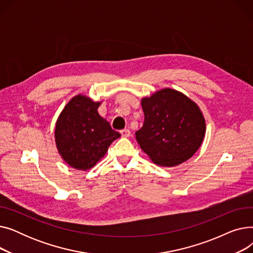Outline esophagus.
Returning <instances> with one entry per match:
<instances>
[{
	"label": "esophagus",
	"mask_w": 253,
	"mask_h": 253,
	"mask_svg": "<svg viewBox=\"0 0 253 253\" xmlns=\"http://www.w3.org/2000/svg\"><path fill=\"white\" fill-rule=\"evenodd\" d=\"M130 134H131V132H130L129 129H123V130H121V135H122L123 137H129Z\"/></svg>",
	"instance_id": "obj_1"
}]
</instances>
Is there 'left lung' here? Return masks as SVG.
<instances>
[{"mask_svg": "<svg viewBox=\"0 0 253 253\" xmlns=\"http://www.w3.org/2000/svg\"><path fill=\"white\" fill-rule=\"evenodd\" d=\"M142 127L135 132L140 149L160 166L173 167L201 147L206 124L198 104L183 93L165 88L141 99Z\"/></svg>", "mask_w": 253, "mask_h": 253, "instance_id": "obj_1", "label": "left lung"}]
</instances>
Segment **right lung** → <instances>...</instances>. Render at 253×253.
Returning <instances> with one entry per match:
<instances>
[{
    "label": "right lung",
    "mask_w": 253,
    "mask_h": 253,
    "mask_svg": "<svg viewBox=\"0 0 253 253\" xmlns=\"http://www.w3.org/2000/svg\"><path fill=\"white\" fill-rule=\"evenodd\" d=\"M101 102L82 94L74 96L60 113L54 131L56 148L72 168L88 170L121 136L97 112Z\"/></svg>",
    "instance_id": "right-lung-1"
}]
</instances>
